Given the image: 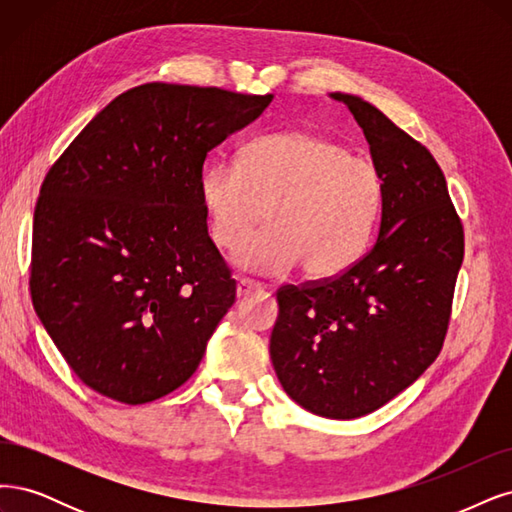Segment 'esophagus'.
I'll return each instance as SVG.
<instances>
[{
  "label": "esophagus",
  "mask_w": 512,
  "mask_h": 512,
  "mask_svg": "<svg viewBox=\"0 0 512 512\" xmlns=\"http://www.w3.org/2000/svg\"><path fill=\"white\" fill-rule=\"evenodd\" d=\"M259 289H261V285L257 283V280H253V278H238V285H236L238 298H242V295H249L253 291H259Z\"/></svg>",
  "instance_id": "1"
}]
</instances>
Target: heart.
<instances>
[{
  "label": "heart",
  "instance_id": "b5f03b06",
  "mask_svg": "<svg viewBox=\"0 0 512 512\" xmlns=\"http://www.w3.org/2000/svg\"><path fill=\"white\" fill-rule=\"evenodd\" d=\"M212 242L236 251L267 210L269 229L238 251L259 272L327 280L364 255L381 208V178L364 157L317 131H278L246 142L238 170L214 163L200 180Z\"/></svg>",
  "mask_w": 512,
  "mask_h": 512
}]
</instances>
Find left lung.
I'll list each match as a JSON object with an SVG mask.
<instances>
[{
  "label": "left lung",
  "mask_w": 512,
  "mask_h": 512,
  "mask_svg": "<svg viewBox=\"0 0 512 512\" xmlns=\"http://www.w3.org/2000/svg\"><path fill=\"white\" fill-rule=\"evenodd\" d=\"M381 178L372 249L336 278L278 289L270 357L293 402L327 419L381 408L432 366L447 336L464 227L432 153L349 93Z\"/></svg>",
  "instance_id": "left-lung-1"
}]
</instances>
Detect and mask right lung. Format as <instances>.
Masks as SVG:
<instances>
[{
	"mask_svg": "<svg viewBox=\"0 0 512 512\" xmlns=\"http://www.w3.org/2000/svg\"><path fill=\"white\" fill-rule=\"evenodd\" d=\"M272 95L148 82L121 93L48 170L34 214L31 300L82 383L146 404L197 370L236 302L208 236L206 155Z\"/></svg>",
	"mask_w": 512,
	"mask_h": 512,
	"instance_id": "1",
	"label": "right lung"
}]
</instances>
